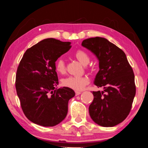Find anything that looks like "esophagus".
<instances>
[{
    "instance_id": "obj_1",
    "label": "esophagus",
    "mask_w": 148,
    "mask_h": 148,
    "mask_svg": "<svg viewBox=\"0 0 148 148\" xmlns=\"http://www.w3.org/2000/svg\"><path fill=\"white\" fill-rule=\"evenodd\" d=\"M82 93V92L80 91H76L75 92V94H76V96H78V95H80V94Z\"/></svg>"
}]
</instances>
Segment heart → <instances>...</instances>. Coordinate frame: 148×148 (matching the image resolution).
Here are the masks:
<instances>
[{
  "label": "heart",
  "instance_id": "heart-1",
  "mask_svg": "<svg viewBox=\"0 0 148 148\" xmlns=\"http://www.w3.org/2000/svg\"><path fill=\"white\" fill-rule=\"evenodd\" d=\"M74 56L83 65H87L90 62V56L86 52L83 50H78L75 52ZM55 68L58 73L64 74L66 71V65L63 59L58 58L55 62ZM89 82V80L86 77L70 76L63 79L62 84L64 86L68 87L75 90L83 89Z\"/></svg>",
  "mask_w": 148,
  "mask_h": 148
}]
</instances>
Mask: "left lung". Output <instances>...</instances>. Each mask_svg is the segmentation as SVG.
<instances>
[{
	"label": "left lung",
	"mask_w": 148,
	"mask_h": 148,
	"mask_svg": "<svg viewBox=\"0 0 148 148\" xmlns=\"http://www.w3.org/2000/svg\"><path fill=\"white\" fill-rule=\"evenodd\" d=\"M82 46L91 51L99 61L94 84L103 91L92 92L94 100L90 116L103 127H113L128 116L136 95L135 77L126 55L120 48L102 37L83 40Z\"/></svg>",
	"instance_id": "left-lung-1"
}]
</instances>
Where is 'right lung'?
<instances>
[{"label":"right lung","mask_w":148,"mask_h":148,"mask_svg":"<svg viewBox=\"0 0 148 148\" xmlns=\"http://www.w3.org/2000/svg\"><path fill=\"white\" fill-rule=\"evenodd\" d=\"M71 42L44 39L26 50L18 67L16 90L23 111L30 121L52 127L64 120L68 103L75 96L71 88H57L55 62L70 49Z\"/></svg>","instance_id":"1"}]
</instances>
